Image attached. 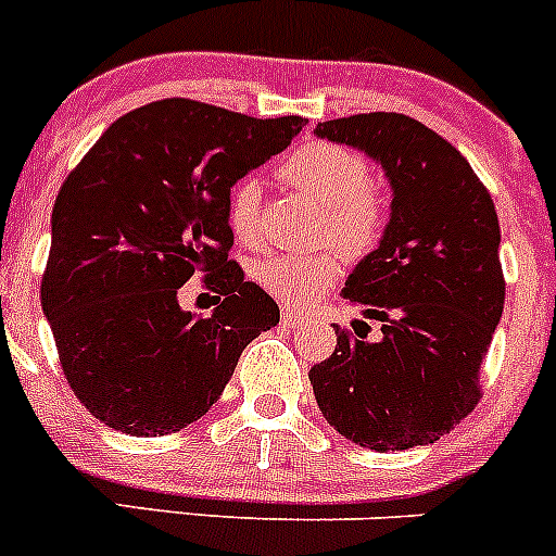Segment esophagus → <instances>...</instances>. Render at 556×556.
<instances>
[{"label": "esophagus", "mask_w": 556, "mask_h": 556, "mask_svg": "<svg viewBox=\"0 0 556 556\" xmlns=\"http://www.w3.org/2000/svg\"><path fill=\"white\" fill-rule=\"evenodd\" d=\"M281 321H283V327H303L305 325V316H300V314H294V311H283L281 314Z\"/></svg>", "instance_id": "34e87169"}]
</instances>
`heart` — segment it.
<instances>
[{"label": "heart", "mask_w": 556, "mask_h": 556, "mask_svg": "<svg viewBox=\"0 0 556 556\" xmlns=\"http://www.w3.org/2000/svg\"><path fill=\"white\" fill-rule=\"evenodd\" d=\"M281 179L325 207V237H330L349 256H363L379 242L384 229V207L374 193L371 168L361 152L349 147L314 141L283 161ZM262 185L245 177L229 190L226 218L231 235L242 245L258 240ZM341 262L336 253H267L253 264L258 287L287 305H305L338 281Z\"/></svg>", "instance_id": "obj_1"}]
</instances>
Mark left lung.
<instances>
[{
    "mask_svg": "<svg viewBox=\"0 0 556 556\" xmlns=\"http://www.w3.org/2000/svg\"><path fill=\"white\" fill-rule=\"evenodd\" d=\"M314 134L366 152L393 199L377 251L341 292L363 319L382 321V336L336 327V352L308 374L316 404L368 451L437 442L478 404L480 363L505 305L494 202L467 157L406 114L343 116Z\"/></svg>",
    "mask_w": 556,
    "mask_h": 556,
    "instance_id": "obj_1",
    "label": "left lung"
}]
</instances>
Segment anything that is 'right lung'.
Instances as JSON below:
<instances>
[{
	"label": "right lung",
	"mask_w": 556,
	"mask_h": 556,
	"mask_svg": "<svg viewBox=\"0 0 556 556\" xmlns=\"http://www.w3.org/2000/svg\"><path fill=\"white\" fill-rule=\"evenodd\" d=\"M303 125L157 100L119 116L67 174L40 300L67 384L109 428L163 437L190 426L242 349L278 325L275 300L229 262L226 202ZM193 271L222 294L207 320L178 305Z\"/></svg>",
	"instance_id": "obj_1"
}]
</instances>
